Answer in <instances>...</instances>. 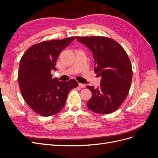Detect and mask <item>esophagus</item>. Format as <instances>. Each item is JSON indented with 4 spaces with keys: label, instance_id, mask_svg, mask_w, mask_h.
<instances>
[{
    "label": "esophagus",
    "instance_id": "esophagus-1",
    "mask_svg": "<svg viewBox=\"0 0 158 158\" xmlns=\"http://www.w3.org/2000/svg\"><path fill=\"white\" fill-rule=\"evenodd\" d=\"M79 86H80V88H85V85L84 84L79 83Z\"/></svg>",
    "mask_w": 158,
    "mask_h": 158
}]
</instances>
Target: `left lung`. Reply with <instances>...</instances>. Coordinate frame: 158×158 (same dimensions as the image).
Segmentation results:
<instances>
[{
    "label": "left lung",
    "mask_w": 158,
    "mask_h": 158,
    "mask_svg": "<svg viewBox=\"0 0 158 158\" xmlns=\"http://www.w3.org/2000/svg\"><path fill=\"white\" fill-rule=\"evenodd\" d=\"M92 52L95 73L101 76L100 86H87L92 97L87 102L91 111L100 114L111 113L125 101L132 78L131 61L122 46L106 37H76Z\"/></svg>",
    "instance_id": "left-lung-1"
}]
</instances>
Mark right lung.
<instances>
[{
    "instance_id": "obj_1",
    "label": "right lung",
    "mask_w": 158,
    "mask_h": 158,
    "mask_svg": "<svg viewBox=\"0 0 158 158\" xmlns=\"http://www.w3.org/2000/svg\"><path fill=\"white\" fill-rule=\"evenodd\" d=\"M45 41L33 45L23 55L18 72V82L23 99L36 113L44 117L53 115L64 107L70 91L78 85L71 79L60 82L52 78L56 62L62 50L74 40Z\"/></svg>"
}]
</instances>
